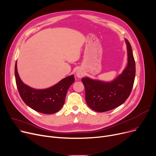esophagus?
I'll use <instances>...</instances> for the list:
<instances>
[{
	"instance_id": "34e87169",
	"label": "esophagus",
	"mask_w": 156,
	"mask_h": 156,
	"mask_svg": "<svg viewBox=\"0 0 156 156\" xmlns=\"http://www.w3.org/2000/svg\"><path fill=\"white\" fill-rule=\"evenodd\" d=\"M77 76L79 78H80V77H82V76H83V74H82V73L80 71L78 70V71L77 72Z\"/></svg>"
}]
</instances>
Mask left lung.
Returning <instances> with one entry per match:
<instances>
[{
  "label": "left lung",
  "instance_id": "obj_1",
  "mask_svg": "<svg viewBox=\"0 0 156 156\" xmlns=\"http://www.w3.org/2000/svg\"><path fill=\"white\" fill-rule=\"evenodd\" d=\"M125 42L128 64L122 74L109 82L88 77L82 79L86 103L95 112H105L116 108L124 103L131 93L135 77V62L131 45L128 40L125 39Z\"/></svg>",
  "mask_w": 156,
  "mask_h": 156
}]
</instances>
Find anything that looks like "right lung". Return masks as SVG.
Instances as JSON below:
<instances>
[{
    "mask_svg": "<svg viewBox=\"0 0 156 156\" xmlns=\"http://www.w3.org/2000/svg\"><path fill=\"white\" fill-rule=\"evenodd\" d=\"M14 70L17 87L23 101L34 110L44 114H53L60 110L65 103L69 87L75 80L72 75L48 89H35L22 82L17 72V62Z\"/></svg>",
    "mask_w": 156,
    "mask_h": 156,
    "instance_id": "obj_1",
    "label": "right lung"
}]
</instances>
